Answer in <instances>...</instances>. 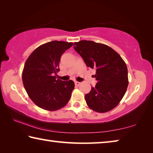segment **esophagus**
Listing matches in <instances>:
<instances>
[{"instance_id":"1","label":"esophagus","mask_w":153,"mask_h":153,"mask_svg":"<svg viewBox=\"0 0 153 153\" xmlns=\"http://www.w3.org/2000/svg\"><path fill=\"white\" fill-rule=\"evenodd\" d=\"M79 84H80V82H77V81L75 82V85H76V86H79Z\"/></svg>"}]
</instances>
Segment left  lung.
Listing matches in <instances>:
<instances>
[{
    "label": "left lung",
    "mask_w": 153,
    "mask_h": 153,
    "mask_svg": "<svg viewBox=\"0 0 153 153\" xmlns=\"http://www.w3.org/2000/svg\"><path fill=\"white\" fill-rule=\"evenodd\" d=\"M74 46L86 66L96 70L97 84L85 95L88 106L98 113L112 110L122 99L128 86L126 63L117 52L103 44L81 40Z\"/></svg>",
    "instance_id": "left-lung-1"
}]
</instances>
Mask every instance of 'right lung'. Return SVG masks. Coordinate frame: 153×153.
<instances>
[{
  "label": "right lung",
  "mask_w": 153,
  "mask_h": 153,
  "mask_svg": "<svg viewBox=\"0 0 153 153\" xmlns=\"http://www.w3.org/2000/svg\"><path fill=\"white\" fill-rule=\"evenodd\" d=\"M74 44L54 40L40 46L29 56L24 65L22 79L25 90L35 104L47 111L65 106L74 89L72 80L56 79L61 56Z\"/></svg>",
  "instance_id": "obj_1"
}]
</instances>
